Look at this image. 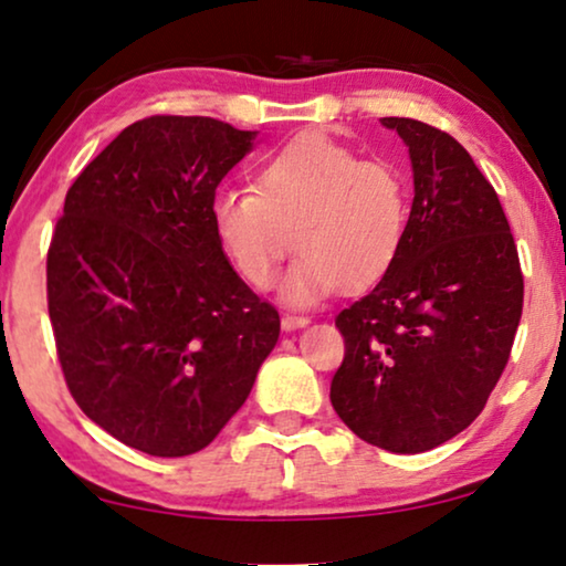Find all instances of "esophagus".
<instances>
[{
	"instance_id": "esophagus-1",
	"label": "esophagus",
	"mask_w": 566,
	"mask_h": 566,
	"mask_svg": "<svg viewBox=\"0 0 566 566\" xmlns=\"http://www.w3.org/2000/svg\"><path fill=\"white\" fill-rule=\"evenodd\" d=\"M281 324H283V329H285V332H293V329L306 327V324H308V316H301V314H283Z\"/></svg>"
}]
</instances>
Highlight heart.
<instances>
[{
	"label": "heart",
	"mask_w": 566,
	"mask_h": 566,
	"mask_svg": "<svg viewBox=\"0 0 566 566\" xmlns=\"http://www.w3.org/2000/svg\"><path fill=\"white\" fill-rule=\"evenodd\" d=\"M409 216L412 188L397 165L363 159L322 130L262 159L254 190H219L211 200L213 234L254 289L273 283L296 244L281 293L298 306L381 281L405 250Z\"/></svg>",
	"instance_id": "heart-1"
}]
</instances>
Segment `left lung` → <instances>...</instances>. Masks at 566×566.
I'll list each match as a JSON object with an SVG mask.
<instances>
[{
	"label": "left lung",
	"mask_w": 566,
	"mask_h": 566,
	"mask_svg": "<svg viewBox=\"0 0 566 566\" xmlns=\"http://www.w3.org/2000/svg\"><path fill=\"white\" fill-rule=\"evenodd\" d=\"M415 180L405 250L337 314L345 358L329 399L347 428L391 453H422L482 412L523 314L507 216L469 151L422 120L381 118Z\"/></svg>",
	"instance_id": "1"
}]
</instances>
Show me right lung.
Masks as SVG:
<instances>
[{"instance_id":"add662e5","label":"right lung","mask_w":566,"mask_h":566,"mask_svg":"<svg viewBox=\"0 0 566 566\" xmlns=\"http://www.w3.org/2000/svg\"><path fill=\"white\" fill-rule=\"evenodd\" d=\"M254 136L151 115L66 192L45 262L61 370L82 412L136 451L177 459L211 443L281 335L211 223L216 188Z\"/></svg>"}]
</instances>
